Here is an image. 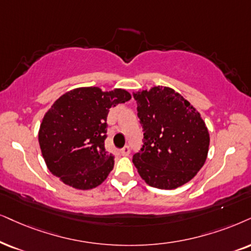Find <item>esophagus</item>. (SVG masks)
<instances>
[{"instance_id":"esophagus-1","label":"esophagus","mask_w":251,"mask_h":251,"mask_svg":"<svg viewBox=\"0 0 251 251\" xmlns=\"http://www.w3.org/2000/svg\"><path fill=\"white\" fill-rule=\"evenodd\" d=\"M129 153H131V148H129V146H125V147L120 149V155H123V156H128Z\"/></svg>"}]
</instances>
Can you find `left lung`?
<instances>
[{"mask_svg": "<svg viewBox=\"0 0 251 251\" xmlns=\"http://www.w3.org/2000/svg\"><path fill=\"white\" fill-rule=\"evenodd\" d=\"M133 97L144 132L140 151L133 155L139 175L157 189L188 183L204 166L210 146L201 113L171 88L158 85Z\"/></svg>", "mask_w": 251, "mask_h": 251, "instance_id": "left-lung-1", "label": "left lung"}]
</instances>
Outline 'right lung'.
I'll list each match as a JSON object with an SVG mask.
<instances>
[{
  "mask_svg": "<svg viewBox=\"0 0 251 251\" xmlns=\"http://www.w3.org/2000/svg\"><path fill=\"white\" fill-rule=\"evenodd\" d=\"M131 100L124 89L77 88L58 98L44 116L39 145L53 175L75 189L96 188L115 166V156L104 147L107 113Z\"/></svg>",
  "mask_w": 251,
  "mask_h": 251,
  "instance_id": "right-lung-1",
  "label": "right lung"
}]
</instances>
